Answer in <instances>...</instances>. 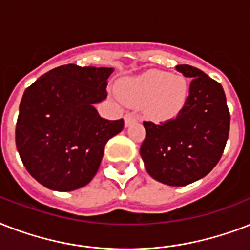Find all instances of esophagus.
<instances>
[{
	"mask_svg": "<svg viewBox=\"0 0 250 250\" xmlns=\"http://www.w3.org/2000/svg\"><path fill=\"white\" fill-rule=\"evenodd\" d=\"M133 122H136V117L133 114H125V125L128 127L129 125H132Z\"/></svg>",
	"mask_w": 250,
	"mask_h": 250,
	"instance_id": "obj_1",
	"label": "esophagus"
}]
</instances>
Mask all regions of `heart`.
Instances as JSON below:
<instances>
[{"mask_svg": "<svg viewBox=\"0 0 250 250\" xmlns=\"http://www.w3.org/2000/svg\"><path fill=\"white\" fill-rule=\"evenodd\" d=\"M189 85L184 76L160 70H148L125 78L118 84L119 97L129 105H141L154 122H166L178 115L187 104Z\"/></svg>", "mask_w": 250, "mask_h": 250, "instance_id": "heart-1", "label": "heart"}]
</instances>
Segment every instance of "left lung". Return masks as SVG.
<instances>
[{"label": "left lung", "mask_w": 250, "mask_h": 250, "mask_svg": "<svg viewBox=\"0 0 250 250\" xmlns=\"http://www.w3.org/2000/svg\"><path fill=\"white\" fill-rule=\"evenodd\" d=\"M176 70L192 79L186 106L165 123L144 122L140 154L153 179L183 187L206 176L219 162L229 139V111L218 82L189 64H178Z\"/></svg>", "instance_id": "8db88e82"}]
</instances>
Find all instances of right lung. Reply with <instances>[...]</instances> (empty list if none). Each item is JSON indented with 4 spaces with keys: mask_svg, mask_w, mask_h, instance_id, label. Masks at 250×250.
<instances>
[{
    "mask_svg": "<svg viewBox=\"0 0 250 250\" xmlns=\"http://www.w3.org/2000/svg\"><path fill=\"white\" fill-rule=\"evenodd\" d=\"M113 71L64 64L24 90L17 149L31 176L49 189L70 192L86 186L97 172L107 140L123 129V119H104L93 106L107 97Z\"/></svg>",
    "mask_w": 250,
    "mask_h": 250,
    "instance_id": "1",
    "label": "right lung"
}]
</instances>
